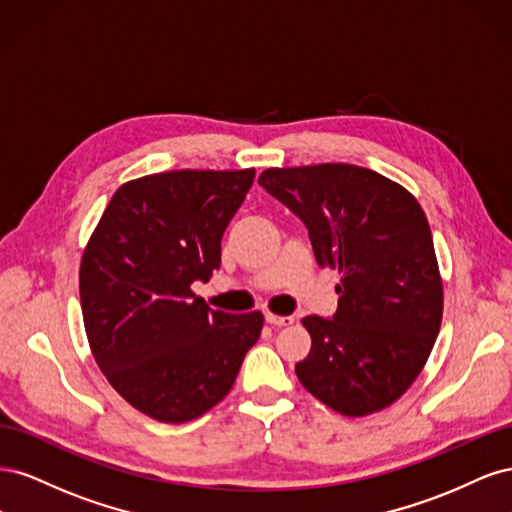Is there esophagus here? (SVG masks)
<instances>
[{"label":"esophagus","instance_id":"34e87169","mask_svg":"<svg viewBox=\"0 0 512 512\" xmlns=\"http://www.w3.org/2000/svg\"><path fill=\"white\" fill-rule=\"evenodd\" d=\"M271 327H288V324L294 322L292 316H277V314H267L265 316Z\"/></svg>","mask_w":512,"mask_h":512}]
</instances>
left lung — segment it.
I'll return each mask as SVG.
<instances>
[{
	"label": "left lung",
	"mask_w": 512,
	"mask_h": 512,
	"mask_svg": "<svg viewBox=\"0 0 512 512\" xmlns=\"http://www.w3.org/2000/svg\"><path fill=\"white\" fill-rule=\"evenodd\" d=\"M258 183L309 230L318 265L342 273L333 318L305 316L294 371L344 416L389 408L421 374L442 322V277L418 200L354 164L267 168Z\"/></svg>",
	"instance_id": "left-lung-1"
}]
</instances>
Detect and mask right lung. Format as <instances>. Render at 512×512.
Wrapping results in <instances>:
<instances>
[{"label":"right lung","mask_w":512,"mask_h":512,"mask_svg":"<svg viewBox=\"0 0 512 512\" xmlns=\"http://www.w3.org/2000/svg\"><path fill=\"white\" fill-rule=\"evenodd\" d=\"M245 170H170L123 183L81 260L89 348L106 380L160 423H188L230 393L260 312L192 292L220 269L222 235L254 183Z\"/></svg>","instance_id":"1"}]
</instances>
